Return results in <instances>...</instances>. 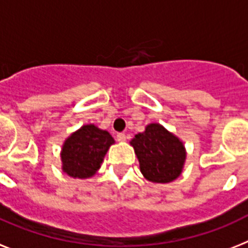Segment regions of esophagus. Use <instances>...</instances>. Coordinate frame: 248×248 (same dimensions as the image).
<instances>
[{
  "instance_id": "34e87169",
  "label": "esophagus",
  "mask_w": 248,
  "mask_h": 248,
  "mask_svg": "<svg viewBox=\"0 0 248 248\" xmlns=\"http://www.w3.org/2000/svg\"><path fill=\"white\" fill-rule=\"evenodd\" d=\"M116 139H118L119 142H125L126 137L124 133H118V134H116Z\"/></svg>"
}]
</instances>
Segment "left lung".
<instances>
[{"label": "left lung", "instance_id": "left-lung-1", "mask_svg": "<svg viewBox=\"0 0 248 248\" xmlns=\"http://www.w3.org/2000/svg\"><path fill=\"white\" fill-rule=\"evenodd\" d=\"M144 179L155 184H167L181 175L185 165L184 142L158 123H151L143 133L130 140Z\"/></svg>", "mask_w": 248, "mask_h": 248}]
</instances>
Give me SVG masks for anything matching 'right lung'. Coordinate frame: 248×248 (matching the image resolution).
I'll use <instances>...</instances> for the list:
<instances>
[{"label": "right lung", "mask_w": 248, "mask_h": 248, "mask_svg": "<svg viewBox=\"0 0 248 248\" xmlns=\"http://www.w3.org/2000/svg\"><path fill=\"white\" fill-rule=\"evenodd\" d=\"M115 140L109 132L86 124L65 139L61 151L63 172L73 179H90L104 161Z\"/></svg>", "instance_id": "obj_1"}]
</instances>
